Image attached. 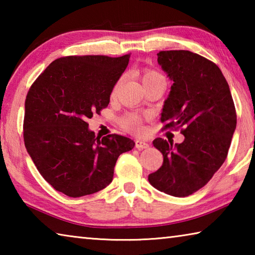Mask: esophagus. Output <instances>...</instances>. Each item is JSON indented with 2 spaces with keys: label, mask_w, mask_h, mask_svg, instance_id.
<instances>
[{
  "label": "esophagus",
  "mask_w": 255,
  "mask_h": 255,
  "mask_svg": "<svg viewBox=\"0 0 255 255\" xmlns=\"http://www.w3.org/2000/svg\"><path fill=\"white\" fill-rule=\"evenodd\" d=\"M148 144L146 143V141H144V140H140V139H137L136 140V148L137 149H145V148H147L148 147Z\"/></svg>",
  "instance_id": "1"
}]
</instances>
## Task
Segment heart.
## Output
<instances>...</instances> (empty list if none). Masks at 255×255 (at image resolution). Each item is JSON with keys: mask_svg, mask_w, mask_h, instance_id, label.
Wrapping results in <instances>:
<instances>
[{"mask_svg": "<svg viewBox=\"0 0 255 255\" xmlns=\"http://www.w3.org/2000/svg\"><path fill=\"white\" fill-rule=\"evenodd\" d=\"M163 79L164 77L159 74L158 72L154 70H149V68H146L141 72V80H143V84H147L149 82ZM120 82L116 84L114 91H112V96H115L117 93V90L119 88ZM147 116L140 114V112H128V114L124 115L122 118H120V126H122L125 130H127L131 133H140L144 131V120L146 119Z\"/></svg>", "mask_w": 255, "mask_h": 255, "instance_id": "heart-1", "label": "heart"}]
</instances>
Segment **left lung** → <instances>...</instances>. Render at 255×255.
I'll list each match as a JSON object with an SVG mask.
<instances>
[{
  "mask_svg": "<svg viewBox=\"0 0 255 255\" xmlns=\"http://www.w3.org/2000/svg\"><path fill=\"white\" fill-rule=\"evenodd\" d=\"M157 62L173 81L161 116L163 129H180L184 140L174 145L153 140L163 164L148 181L167 195L187 197L208 183L225 162L236 110L227 81L211 60L189 50H165L157 54Z\"/></svg>",
  "mask_w": 255,
  "mask_h": 255,
  "instance_id": "1",
  "label": "left lung"
}]
</instances>
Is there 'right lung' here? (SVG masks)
<instances>
[{
	"mask_svg": "<svg viewBox=\"0 0 255 255\" xmlns=\"http://www.w3.org/2000/svg\"><path fill=\"white\" fill-rule=\"evenodd\" d=\"M130 54L66 56L54 60L30 86L24 102L23 140L37 170L68 197L109 185L120 154L135 143L117 133L96 137L88 119L108 107Z\"/></svg>",
	"mask_w": 255,
	"mask_h": 255,
	"instance_id": "obj_1",
	"label": "right lung"
}]
</instances>
